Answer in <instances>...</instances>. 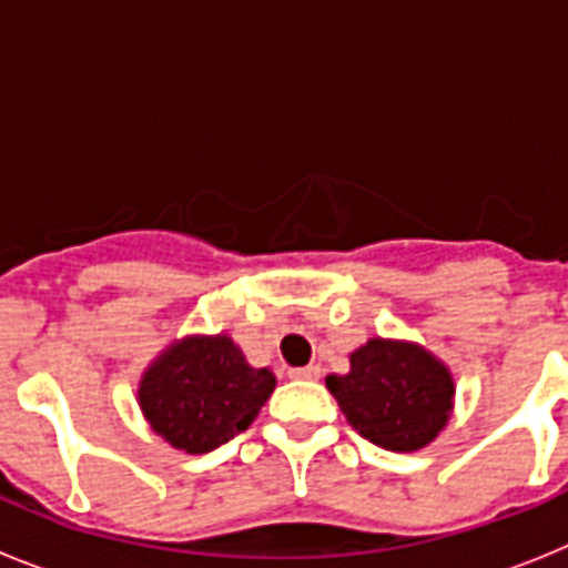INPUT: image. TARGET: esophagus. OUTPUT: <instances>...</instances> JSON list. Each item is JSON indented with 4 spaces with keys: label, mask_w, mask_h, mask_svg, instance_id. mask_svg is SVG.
I'll return each mask as SVG.
<instances>
[{
    "label": "esophagus",
    "mask_w": 568,
    "mask_h": 568,
    "mask_svg": "<svg viewBox=\"0 0 568 568\" xmlns=\"http://www.w3.org/2000/svg\"><path fill=\"white\" fill-rule=\"evenodd\" d=\"M290 378H298V381H318V378H321V366L310 364V366H298V369H290Z\"/></svg>",
    "instance_id": "1"
}]
</instances>
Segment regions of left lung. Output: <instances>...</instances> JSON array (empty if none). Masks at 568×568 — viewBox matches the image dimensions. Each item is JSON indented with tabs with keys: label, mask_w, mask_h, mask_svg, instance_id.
<instances>
[{
	"label": "left lung",
	"mask_w": 568,
	"mask_h": 568,
	"mask_svg": "<svg viewBox=\"0 0 568 568\" xmlns=\"http://www.w3.org/2000/svg\"><path fill=\"white\" fill-rule=\"evenodd\" d=\"M349 364L346 375H327V389L366 440L415 453L444 429L453 409V375L426 349L373 338L349 355Z\"/></svg>",
	"instance_id": "obj_1"
}]
</instances>
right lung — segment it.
<instances>
[{"instance_id":"1","label":"right lung","mask_w":568,"mask_h":568,"mask_svg":"<svg viewBox=\"0 0 568 568\" xmlns=\"http://www.w3.org/2000/svg\"><path fill=\"white\" fill-rule=\"evenodd\" d=\"M275 389L270 369H253L227 335L184 338L144 373L139 404L175 449L202 455L244 433Z\"/></svg>"}]
</instances>
